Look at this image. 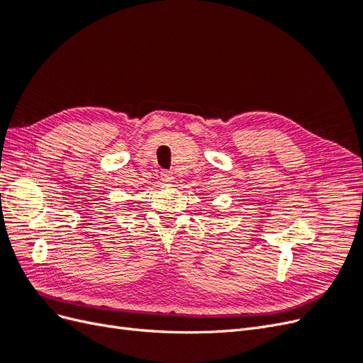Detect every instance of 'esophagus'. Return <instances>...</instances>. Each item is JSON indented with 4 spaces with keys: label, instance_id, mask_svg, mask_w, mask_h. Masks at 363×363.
<instances>
[{
    "label": "esophagus",
    "instance_id": "1",
    "mask_svg": "<svg viewBox=\"0 0 363 363\" xmlns=\"http://www.w3.org/2000/svg\"><path fill=\"white\" fill-rule=\"evenodd\" d=\"M160 177H162V180H163V182H167V183L174 182V175H172V172H171V171H162Z\"/></svg>",
    "mask_w": 363,
    "mask_h": 363
}]
</instances>
